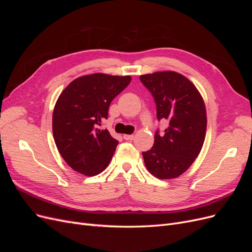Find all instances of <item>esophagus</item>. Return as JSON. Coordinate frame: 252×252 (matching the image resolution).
Returning a JSON list of instances; mask_svg holds the SVG:
<instances>
[{
  "label": "esophagus",
  "instance_id": "esophagus-1",
  "mask_svg": "<svg viewBox=\"0 0 252 252\" xmlns=\"http://www.w3.org/2000/svg\"><path fill=\"white\" fill-rule=\"evenodd\" d=\"M123 138H124V140H126V141H131V140H133L134 135H133V134H124Z\"/></svg>",
  "mask_w": 252,
  "mask_h": 252
}]
</instances>
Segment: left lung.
I'll return each mask as SVG.
<instances>
[{
	"label": "left lung",
	"mask_w": 252,
	"mask_h": 252,
	"mask_svg": "<svg viewBox=\"0 0 252 252\" xmlns=\"http://www.w3.org/2000/svg\"><path fill=\"white\" fill-rule=\"evenodd\" d=\"M140 80L155 98L158 120L168 121L165 133L158 129L154 146L143 152L145 165L158 179L177 178L202 149L207 126L204 101L193 84L174 71L144 74Z\"/></svg>",
	"instance_id": "left-lung-1"
}]
</instances>
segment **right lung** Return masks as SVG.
<instances>
[{
	"mask_svg": "<svg viewBox=\"0 0 252 252\" xmlns=\"http://www.w3.org/2000/svg\"><path fill=\"white\" fill-rule=\"evenodd\" d=\"M131 78L94 73L75 79L60 94L52 114V132L64 161L82 174L94 177L108 166L119 142L107 129L111 101Z\"/></svg>",
	"mask_w": 252,
	"mask_h": 252,
	"instance_id": "1",
	"label": "right lung"
}]
</instances>
